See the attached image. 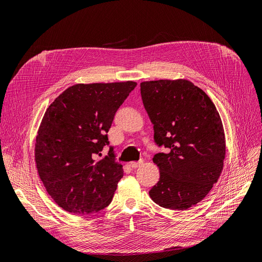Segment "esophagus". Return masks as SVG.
Here are the masks:
<instances>
[{
  "mask_svg": "<svg viewBox=\"0 0 262 262\" xmlns=\"http://www.w3.org/2000/svg\"><path fill=\"white\" fill-rule=\"evenodd\" d=\"M142 164H143V162H131L129 165H130V167L131 168H134V169H136V168H138V167H140V166L142 165Z\"/></svg>",
  "mask_w": 262,
  "mask_h": 262,
  "instance_id": "esophagus-1",
  "label": "esophagus"
}]
</instances>
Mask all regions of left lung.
<instances>
[{
  "label": "left lung",
  "mask_w": 262,
  "mask_h": 262,
  "mask_svg": "<svg viewBox=\"0 0 262 262\" xmlns=\"http://www.w3.org/2000/svg\"><path fill=\"white\" fill-rule=\"evenodd\" d=\"M141 96L155 144L167 148L153 157L160 180L149 195L163 208L187 210L204 199L223 169L220 115L208 95L187 80L143 82Z\"/></svg>",
  "instance_id": "obj_1"
}]
</instances>
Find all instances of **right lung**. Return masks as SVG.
I'll return each mask as SVG.
<instances>
[{
  "label": "right lung",
  "instance_id": "add662e5",
  "mask_svg": "<svg viewBox=\"0 0 262 262\" xmlns=\"http://www.w3.org/2000/svg\"><path fill=\"white\" fill-rule=\"evenodd\" d=\"M136 86L132 81L76 84L47 109L36 139L35 160L47 192L63 210L86 215L112 202L123 169L107 133ZM106 145L108 155L97 162Z\"/></svg>",
  "mask_w": 262,
  "mask_h": 262
}]
</instances>
